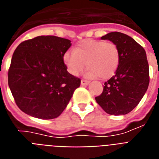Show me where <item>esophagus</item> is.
<instances>
[{"label":"esophagus","instance_id":"esophagus-1","mask_svg":"<svg viewBox=\"0 0 159 159\" xmlns=\"http://www.w3.org/2000/svg\"><path fill=\"white\" fill-rule=\"evenodd\" d=\"M87 84H89V81L84 80H81V85H87Z\"/></svg>","mask_w":159,"mask_h":159}]
</instances>
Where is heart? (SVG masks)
I'll list each match as a JSON object with an SVG mask.
<instances>
[{
    "label": "heart",
    "mask_w": 159,
    "mask_h": 159,
    "mask_svg": "<svg viewBox=\"0 0 159 159\" xmlns=\"http://www.w3.org/2000/svg\"><path fill=\"white\" fill-rule=\"evenodd\" d=\"M63 62L72 75H80L86 65V77L102 80L110 78L115 73L119 63V52L113 42L99 40H84L63 55Z\"/></svg>",
    "instance_id": "1"
}]
</instances>
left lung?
I'll return each mask as SVG.
<instances>
[{
    "instance_id": "1",
    "label": "left lung",
    "mask_w": 159,
    "mask_h": 159,
    "mask_svg": "<svg viewBox=\"0 0 159 159\" xmlns=\"http://www.w3.org/2000/svg\"><path fill=\"white\" fill-rule=\"evenodd\" d=\"M114 43L119 52L115 75L104 83L102 93L96 97L102 108L111 115H125L138 105L149 84V66L144 48L133 38L111 32L101 38Z\"/></svg>"
}]
</instances>
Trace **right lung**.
<instances>
[{
    "instance_id": "right-lung-1",
    "label": "right lung",
    "mask_w": 159,
    "mask_h": 159,
    "mask_svg": "<svg viewBox=\"0 0 159 159\" xmlns=\"http://www.w3.org/2000/svg\"><path fill=\"white\" fill-rule=\"evenodd\" d=\"M68 39L41 35L20 43L8 71V85L24 113L52 119L65 109L80 80L67 71L63 55L71 46Z\"/></svg>"
}]
</instances>
